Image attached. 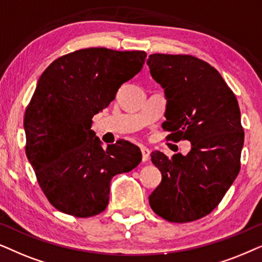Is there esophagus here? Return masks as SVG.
Masks as SVG:
<instances>
[{
	"instance_id": "1",
	"label": "esophagus",
	"mask_w": 262,
	"mask_h": 262,
	"mask_svg": "<svg viewBox=\"0 0 262 262\" xmlns=\"http://www.w3.org/2000/svg\"><path fill=\"white\" fill-rule=\"evenodd\" d=\"M141 153H142V162H147L149 158V149L146 147H141Z\"/></svg>"
}]
</instances>
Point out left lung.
Wrapping results in <instances>:
<instances>
[{"label": "left lung", "mask_w": 262, "mask_h": 262, "mask_svg": "<svg viewBox=\"0 0 262 262\" xmlns=\"http://www.w3.org/2000/svg\"><path fill=\"white\" fill-rule=\"evenodd\" d=\"M147 64L167 99V140L191 142L187 156L151 153L162 182L149 206L167 222L196 221L218 206L239 172L245 132L238 102L217 69L195 56L152 54Z\"/></svg>", "instance_id": "1"}]
</instances>
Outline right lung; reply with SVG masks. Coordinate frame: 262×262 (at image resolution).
<instances>
[{
  "instance_id": "right-lung-1",
  "label": "right lung",
  "mask_w": 262,
  "mask_h": 262,
  "mask_svg": "<svg viewBox=\"0 0 262 262\" xmlns=\"http://www.w3.org/2000/svg\"><path fill=\"white\" fill-rule=\"evenodd\" d=\"M145 51L89 48L69 52L43 72L26 107V156L49 202L73 217L99 214L109 204L110 181L133 170L141 152L120 140L103 148L92 117L142 69Z\"/></svg>"
}]
</instances>
